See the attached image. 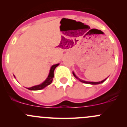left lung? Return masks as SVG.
I'll return each instance as SVG.
<instances>
[{"mask_svg":"<svg viewBox=\"0 0 127 127\" xmlns=\"http://www.w3.org/2000/svg\"><path fill=\"white\" fill-rule=\"evenodd\" d=\"M72 74H73V75H74V76L76 78V79H77L78 80H80V81L81 82L85 83V84H92V85H98V84H102V83H103L104 82L105 80H106V79H107V78H106V79H105L104 80H102V81H101V82H87V81H85V80H81V79H79V78H78L77 77L76 75H75V74H74V72H72Z\"/></svg>","mask_w":127,"mask_h":127,"instance_id":"obj_1","label":"left lung"}]
</instances>
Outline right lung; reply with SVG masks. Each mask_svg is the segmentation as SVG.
<instances>
[{"instance_id":"1","label":"right lung","mask_w":127,"mask_h":127,"mask_svg":"<svg viewBox=\"0 0 127 127\" xmlns=\"http://www.w3.org/2000/svg\"><path fill=\"white\" fill-rule=\"evenodd\" d=\"M60 64H54L53 66H52L51 67L50 70L49 74H48V77H47V79H45L44 82L42 83V84H39V85H35V86H33L32 87L28 88V90H42L45 87H46L47 86L49 85L50 84H52V81H53V77H54V71L55 69V68L57 67ZM14 77H15V76L14 75Z\"/></svg>"}]
</instances>
